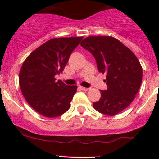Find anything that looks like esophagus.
<instances>
[{
	"label": "esophagus",
	"mask_w": 159,
	"mask_h": 159,
	"mask_svg": "<svg viewBox=\"0 0 159 159\" xmlns=\"http://www.w3.org/2000/svg\"><path fill=\"white\" fill-rule=\"evenodd\" d=\"M80 89H81V90H83V91H89V90L90 89L89 88H84V87H82V86H80Z\"/></svg>",
	"instance_id": "34e87169"
}]
</instances>
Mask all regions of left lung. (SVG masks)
Returning a JSON list of instances; mask_svg holds the SVG:
<instances>
[{
  "mask_svg": "<svg viewBox=\"0 0 159 159\" xmlns=\"http://www.w3.org/2000/svg\"><path fill=\"white\" fill-rule=\"evenodd\" d=\"M96 61L98 70L106 74L107 90H101V98L93 103L97 111L115 115L134 100L142 81V68L134 53L112 37L90 36L81 42Z\"/></svg>",
  "mask_w": 159,
  "mask_h": 159,
  "instance_id": "obj_1",
  "label": "left lung"
}]
</instances>
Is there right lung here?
Returning <instances> with one entry per match:
<instances>
[{
  "label": "right lung",
  "instance_id": "1",
  "mask_svg": "<svg viewBox=\"0 0 159 159\" xmlns=\"http://www.w3.org/2000/svg\"><path fill=\"white\" fill-rule=\"evenodd\" d=\"M82 38H53L35 49L24 61L19 74L20 90L30 107L41 115L54 118L69 109L77 86L66 85L54 77L65 69Z\"/></svg>",
  "mask_w": 159,
  "mask_h": 159
}]
</instances>
